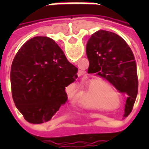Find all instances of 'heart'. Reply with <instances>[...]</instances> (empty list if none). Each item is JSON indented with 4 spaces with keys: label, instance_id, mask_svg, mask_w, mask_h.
Instances as JSON below:
<instances>
[{
    "label": "heart",
    "instance_id": "1",
    "mask_svg": "<svg viewBox=\"0 0 149 149\" xmlns=\"http://www.w3.org/2000/svg\"><path fill=\"white\" fill-rule=\"evenodd\" d=\"M95 88V89L97 92L98 95H100V98L102 100H105V101H111L112 100V94L111 93L108 91H112L113 93H116V91L114 88L112 84H109V82L104 81V79L100 77H97L93 79L89 83L88 88L87 89V93H92V89ZM80 105L85 108H98L100 106V104L97 101H95L93 99H91V97L85 96L80 101H79Z\"/></svg>",
    "mask_w": 149,
    "mask_h": 149
}]
</instances>
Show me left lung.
I'll return each instance as SVG.
<instances>
[{
	"label": "left lung",
	"mask_w": 149,
	"mask_h": 149,
	"mask_svg": "<svg viewBox=\"0 0 149 149\" xmlns=\"http://www.w3.org/2000/svg\"><path fill=\"white\" fill-rule=\"evenodd\" d=\"M86 53L89 61L88 73H97L118 91L128 94L124 114L125 117L128 116L138 92L136 65L130 47L117 34L99 30L88 40Z\"/></svg>",
	"instance_id": "8db88e82"
}]
</instances>
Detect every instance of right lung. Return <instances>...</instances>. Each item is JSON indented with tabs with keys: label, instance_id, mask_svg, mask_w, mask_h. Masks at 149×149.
<instances>
[{
	"label": "right lung",
	"instance_id": "add662e5",
	"mask_svg": "<svg viewBox=\"0 0 149 149\" xmlns=\"http://www.w3.org/2000/svg\"><path fill=\"white\" fill-rule=\"evenodd\" d=\"M58 45L47 37H35L21 46L11 67L15 105L31 124L50 120L67 101L65 88L77 77Z\"/></svg>",
	"mask_w": 149,
	"mask_h": 149
}]
</instances>
